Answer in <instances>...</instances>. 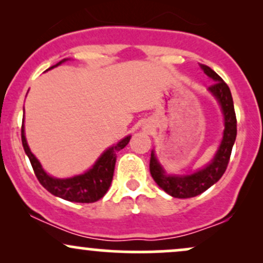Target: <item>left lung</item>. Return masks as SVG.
Wrapping results in <instances>:
<instances>
[{
    "label": "left lung",
    "instance_id": "left-lung-1",
    "mask_svg": "<svg viewBox=\"0 0 263 263\" xmlns=\"http://www.w3.org/2000/svg\"><path fill=\"white\" fill-rule=\"evenodd\" d=\"M200 68L214 81L213 85H210L208 90L215 96L219 105L221 106L222 115H224V135H222L221 143H220L218 152H216L213 161L208 165H205L203 170L185 174V176L165 174L163 167L159 164L158 159L156 158L155 152L152 151L149 161L151 176L165 193H168L174 198L185 199L197 197L218 182L228 168L232 146L236 140L237 121L230 89H229L228 84L209 66L200 64Z\"/></svg>",
    "mask_w": 263,
    "mask_h": 263
}]
</instances>
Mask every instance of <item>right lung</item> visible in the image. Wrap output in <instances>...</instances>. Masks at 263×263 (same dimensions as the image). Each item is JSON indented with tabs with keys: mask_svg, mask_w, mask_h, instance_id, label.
Returning a JSON list of instances; mask_svg holds the SVG:
<instances>
[{
	"mask_svg": "<svg viewBox=\"0 0 263 263\" xmlns=\"http://www.w3.org/2000/svg\"><path fill=\"white\" fill-rule=\"evenodd\" d=\"M65 60L68 59H63L62 62L50 66L49 69L60 65ZM21 137H22L23 148H25L26 155L28 156L29 161H31L35 177H37L39 183L48 192L52 193L55 197H59L68 201H73V203H93V201H98L99 199L104 197L108 188H110L111 182H112L117 152L127 146L131 136H127V137L123 138L117 144L105 151L99 157L95 164L84 174H79V176L71 178H65V179L53 178L45 173L43 168H42L41 163H39L38 159L35 158L34 155L31 152V149H29L25 136V126L23 125L22 129H21Z\"/></svg>",
	"mask_w": 263,
	"mask_h": 263,
	"instance_id": "add662e5",
	"label": "right lung"
}]
</instances>
